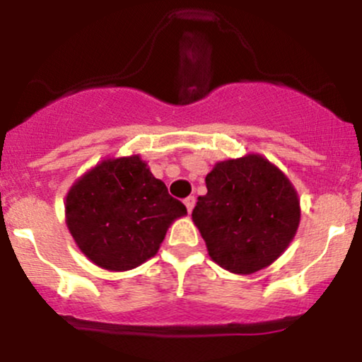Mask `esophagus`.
I'll return each instance as SVG.
<instances>
[{"label":"esophagus","instance_id":"1","mask_svg":"<svg viewBox=\"0 0 362 362\" xmlns=\"http://www.w3.org/2000/svg\"><path fill=\"white\" fill-rule=\"evenodd\" d=\"M184 204L187 207V211H189V213H192V209H194V206H195V197H194V195H189V197H187L185 201H184Z\"/></svg>","mask_w":362,"mask_h":362}]
</instances>
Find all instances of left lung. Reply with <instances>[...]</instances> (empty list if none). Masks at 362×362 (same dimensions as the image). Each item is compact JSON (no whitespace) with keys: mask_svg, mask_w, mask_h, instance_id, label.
I'll return each mask as SVG.
<instances>
[{"mask_svg":"<svg viewBox=\"0 0 362 362\" xmlns=\"http://www.w3.org/2000/svg\"><path fill=\"white\" fill-rule=\"evenodd\" d=\"M206 187L192 221L219 267L248 276L279 259L296 235L301 207L276 165L257 153L218 161Z\"/></svg>","mask_w":362,"mask_h":362,"instance_id":"1","label":"left lung"}]
</instances>
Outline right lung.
Instances as JSON below:
<instances>
[{
    "instance_id": "obj_1",
    "label": "right lung",
    "mask_w": 362,
    "mask_h": 362,
    "mask_svg": "<svg viewBox=\"0 0 362 362\" xmlns=\"http://www.w3.org/2000/svg\"><path fill=\"white\" fill-rule=\"evenodd\" d=\"M64 207L66 226L83 255L112 272L155 257L170 224L187 214L139 155L95 165L71 185Z\"/></svg>"
}]
</instances>
